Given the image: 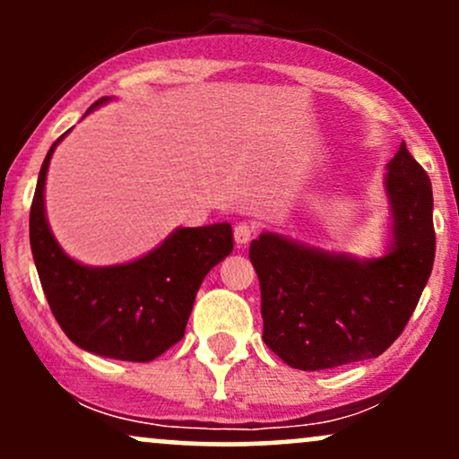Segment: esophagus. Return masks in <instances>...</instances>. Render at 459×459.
<instances>
[{
	"mask_svg": "<svg viewBox=\"0 0 459 459\" xmlns=\"http://www.w3.org/2000/svg\"><path fill=\"white\" fill-rule=\"evenodd\" d=\"M252 237H255V226H252L250 222H239L235 226V244L239 247L250 244Z\"/></svg>",
	"mask_w": 459,
	"mask_h": 459,
	"instance_id": "obj_1",
	"label": "esophagus"
}]
</instances>
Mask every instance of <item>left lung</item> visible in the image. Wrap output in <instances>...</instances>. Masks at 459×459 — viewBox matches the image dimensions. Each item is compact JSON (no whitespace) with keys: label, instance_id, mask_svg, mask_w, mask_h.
I'll use <instances>...</instances> for the list:
<instances>
[{"label":"left lung","instance_id":"8db88e82","mask_svg":"<svg viewBox=\"0 0 459 459\" xmlns=\"http://www.w3.org/2000/svg\"><path fill=\"white\" fill-rule=\"evenodd\" d=\"M391 244L377 259L261 233L250 261L261 284L263 341L289 367L321 371L377 358L402 334L434 267V196L402 142L386 163Z\"/></svg>","mask_w":459,"mask_h":459}]
</instances>
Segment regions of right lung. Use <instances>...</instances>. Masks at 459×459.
<instances>
[{"instance_id": "obj_1", "label": "right lung", "mask_w": 459, "mask_h": 459, "mask_svg": "<svg viewBox=\"0 0 459 459\" xmlns=\"http://www.w3.org/2000/svg\"><path fill=\"white\" fill-rule=\"evenodd\" d=\"M108 101L99 99L86 114ZM65 135L47 152L30 209V246L47 302L82 350L114 360H155L186 334L200 282L233 252V229L229 222L177 229L131 263L82 265L62 250L45 215L47 170Z\"/></svg>"}]
</instances>
